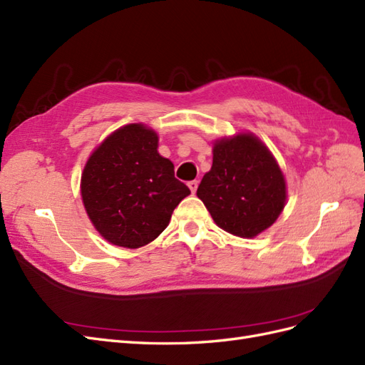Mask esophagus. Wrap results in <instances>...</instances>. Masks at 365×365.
I'll list each match as a JSON object with an SVG mask.
<instances>
[{"label": "esophagus", "instance_id": "obj_1", "mask_svg": "<svg viewBox=\"0 0 365 365\" xmlns=\"http://www.w3.org/2000/svg\"><path fill=\"white\" fill-rule=\"evenodd\" d=\"M187 185H189V189L192 193L196 192V189H198V181H189L187 182Z\"/></svg>", "mask_w": 365, "mask_h": 365}]
</instances>
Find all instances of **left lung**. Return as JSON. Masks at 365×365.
<instances>
[{"label": "left lung", "instance_id": "1", "mask_svg": "<svg viewBox=\"0 0 365 365\" xmlns=\"http://www.w3.org/2000/svg\"><path fill=\"white\" fill-rule=\"evenodd\" d=\"M196 195L213 221L240 238H255L269 229L287 200L277 160L252 133L215 141L212 169Z\"/></svg>", "mask_w": 365, "mask_h": 365}]
</instances>
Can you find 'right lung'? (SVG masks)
Returning a JSON list of instances; mask_svg holds the SVG:
<instances>
[{"instance_id": "obj_1", "label": "right lung", "mask_w": 365, "mask_h": 365, "mask_svg": "<svg viewBox=\"0 0 365 365\" xmlns=\"http://www.w3.org/2000/svg\"><path fill=\"white\" fill-rule=\"evenodd\" d=\"M189 187L158 153V135L127 124L96 147L81 176L86 212L106 241L127 249L152 242L169 225Z\"/></svg>"}]
</instances>
